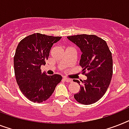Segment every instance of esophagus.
Segmentation results:
<instances>
[{
	"instance_id": "esophagus-1",
	"label": "esophagus",
	"mask_w": 129,
	"mask_h": 129,
	"mask_svg": "<svg viewBox=\"0 0 129 129\" xmlns=\"http://www.w3.org/2000/svg\"><path fill=\"white\" fill-rule=\"evenodd\" d=\"M63 79L65 81H66V82H72V80L71 79H69V78H67V77H63Z\"/></svg>"
}]
</instances>
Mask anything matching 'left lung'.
Listing matches in <instances>:
<instances>
[{"label": "left lung", "instance_id": "left-lung-1", "mask_svg": "<svg viewBox=\"0 0 129 129\" xmlns=\"http://www.w3.org/2000/svg\"><path fill=\"white\" fill-rule=\"evenodd\" d=\"M81 50L79 65L86 80L74 79L80 85V90L74 95L79 103L91 105L99 101L109 86L113 75V58L106 42L95 35L79 34L68 36ZM88 71L87 73L85 72Z\"/></svg>", "mask_w": 129, "mask_h": 129}]
</instances>
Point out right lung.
<instances>
[{
	"instance_id": "right-lung-1",
	"label": "right lung",
	"mask_w": 129,
	"mask_h": 129,
	"mask_svg": "<svg viewBox=\"0 0 129 129\" xmlns=\"http://www.w3.org/2000/svg\"><path fill=\"white\" fill-rule=\"evenodd\" d=\"M61 37L35 33L20 41L14 57L16 80L21 92L30 101L42 103L52 95L62 77L48 75L40 67L46 64L51 48Z\"/></svg>"
}]
</instances>
